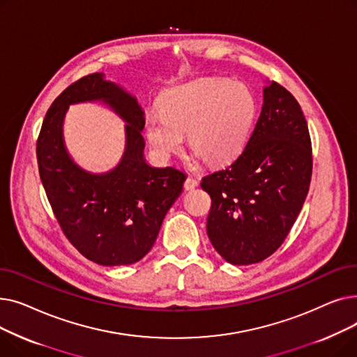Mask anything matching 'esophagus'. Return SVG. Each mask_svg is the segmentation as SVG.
I'll list each match as a JSON object with an SVG mask.
<instances>
[{"mask_svg":"<svg viewBox=\"0 0 357 357\" xmlns=\"http://www.w3.org/2000/svg\"><path fill=\"white\" fill-rule=\"evenodd\" d=\"M197 186H198V181L194 179V178H186L185 182H183V188L186 191H192V190L197 188Z\"/></svg>","mask_w":357,"mask_h":357,"instance_id":"1","label":"esophagus"}]
</instances>
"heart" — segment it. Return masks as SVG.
Returning <instances> with one entry per match:
<instances>
[{"label": "heart", "instance_id": "obj_1", "mask_svg": "<svg viewBox=\"0 0 357 357\" xmlns=\"http://www.w3.org/2000/svg\"><path fill=\"white\" fill-rule=\"evenodd\" d=\"M257 100L243 84L224 78H202L172 88L162 101V112H149L146 135L158 156L166 159L190 146L213 165L234 160L252 135Z\"/></svg>", "mask_w": 357, "mask_h": 357}]
</instances>
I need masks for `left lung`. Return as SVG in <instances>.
I'll list each match as a JSON object with an SVG mask.
<instances>
[{"label": "left lung", "instance_id": "1", "mask_svg": "<svg viewBox=\"0 0 357 357\" xmlns=\"http://www.w3.org/2000/svg\"><path fill=\"white\" fill-rule=\"evenodd\" d=\"M311 172L304 112L289 91L268 82L246 147L201 182L211 197L207 234L218 255L231 265H252L278 250L303 208Z\"/></svg>", "mask_w": 357, "mask_h": 357}]
</instances>
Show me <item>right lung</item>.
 <instances>
[{
  "label": "right lung",
  "mask_w": 357,
  "mask_h": 357,
  "mask_svg": "<svg viewBox=\"0 0 357 357\" xmlns=\"http://www.w3.org/2000/svg\"><path fill=\"white\" fill-rule=\"evenodd\" d=\"M96 100L126 123L122 160L104 174L75 164L63 139L68 105ZM143 127L144 111L136 97L97 72L69 85L53 101L37 139L39 174L56 218L78 252L102 266L136 264L149 253L186 179L179 169L146 163Z\"/></svg>",
  "instance_id": "1"
}]
</instances>
